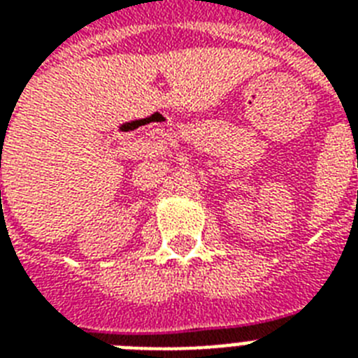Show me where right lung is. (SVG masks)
<instances>
[{
    "instance_id": "obj_1",
    "label": "right lung",
    "mask_w": 358,
    "mask_h": 358,
    "mask_svg": "<svg viewBox=\"0 0 358 358\" xmlns=\"http://www.w3.org/2000/svg\"><path fill=\"white\" fill-rule=\"evenodd\" d=\"M0 199H1V191H0Z\"/></svg>"
}]
</instances>
